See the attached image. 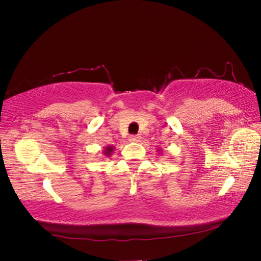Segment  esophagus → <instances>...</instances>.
Listing matches in <instances>:
<instances>
[{"label": "esophagus", "mask_w": 261, "mask_h": 261, "mask_svg": "<svg viewBox=\"0 0 261 261\" xmlns=\"http://www.w3.org/2000/svg\"><path fill=\"white\" fill-rule=\"evenodd\" d=\"M129 141L130 142H140L141 138L138 137V135H132V137L129 138Z\"/></svg>", "instance_id": "obj_1"}]
</instances>
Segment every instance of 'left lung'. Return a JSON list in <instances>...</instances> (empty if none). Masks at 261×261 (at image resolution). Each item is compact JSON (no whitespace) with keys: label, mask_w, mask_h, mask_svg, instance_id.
Returning <instances> with one entry per match:
<instances>
[{"label":"left lung","mask_w":261,"mask_h":261,"mask_svg":"<svg viewBox=\"0 0 261 261\" xmlns=\"http://www.w3.org/2000/svg\"><path fill=\"white\" fill-rule=\"evenodd\" d=\"M158 151H159V152H160V151H162V149H158Z\"/></svg>","instance_id":"obj_1"}]
</instances>
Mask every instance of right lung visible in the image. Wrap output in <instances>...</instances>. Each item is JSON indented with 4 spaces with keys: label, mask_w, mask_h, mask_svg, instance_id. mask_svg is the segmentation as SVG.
Segmentation results:
<instances>
[{
    "label": "right lung",
    "mask_w": 261,
    "mask_h": 261,
    "mask_svg": "<svg viewBox=\"0 0 261 261\" xmlns=\"http://www.w3.org/2000/svg\"><path fill=\"white\" fill-rule=\"evenodd\" d=\"M114 149H115V147H114V146H107V147H105V149H103V154H105L106 156H110L113 154V152H114Z\"/></svg>",
    "instance_id": "right-lung-1"
}]
</instances>
